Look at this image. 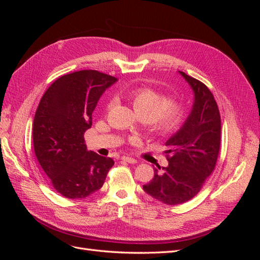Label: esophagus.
I'll return each instance as SVG.
<instances>
[{
    "mask_svg": "<svg viewBox=\"0 0 260 260\" xmlns=\"http://www.w3.org/2000/svg\"><path fill=\"white\" fill-rule=\"evenodd\" d=\"M121 160H123L125 162H129V164H137V160L135 158H132V157H128V156H122Z\"/></svg>",
    "mask_w": 260,
    "mask_h": 260,
    "instance_id": "1",
    "label": "esophagus"
}]
</instances>
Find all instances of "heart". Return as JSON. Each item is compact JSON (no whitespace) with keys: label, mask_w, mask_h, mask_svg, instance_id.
<instances>
[{"label":"heart","mask_w":260,"mask_h":260,"mask_svg":"<svg viewBox=\"0 0 260 260\" xmlns=\"http://www.w3.org/2000/svg\"><path fill=\"white\" fill-rule=\"evenodd\" d=\"M130 99L137 115L145 120L148 129L156 135H169L182 120L183 108L179 102L167 100L154 89L143 86L132 90Z\"/></svg>","instance_id":"1"}]
</instances>
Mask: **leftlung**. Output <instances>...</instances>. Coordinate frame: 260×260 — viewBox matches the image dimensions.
Here are the masks:
<instances>
[{
    "label": "left lung",
    "instance_id": "8db88e82",
    "mask_svg": "<svg viewBox=\"0 0 260 260\" xmlns=\"http://www.w3.org/2000/svg\"><path fill=\"white\" fill-rule=\"evenodd\" d=\"M193 91V105L181 128L167 141L168 166L154 168V178L143 185L153 199L178 205L193 199L215 169L220 149L221 120L207 86L178 72Z\"/></svg>",
    "mask_w": 260,
    "mask_h": 260
}]
</instances>
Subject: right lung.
I'll list each match as a JSON object with an SVG mask.
<instances>
[{"label": "right lung", "instance_id": "obj_1", "mask_svg": "<svg viewBox=\"0 0 260 260\" xmlns=\"http://www.w3.org/2000/svg\"><path fill=\"white\" fill-rule=\"evenodd\" d=\"M117 78L96 70L61 76L42 96L34 119V148L55 190L67 199H84L103 185L114 160L84 144L92 114Z\"/></svg>", "mask_w": 260, "mask_h": 260}]
</instances>
